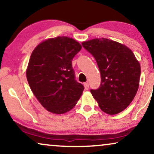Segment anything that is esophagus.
Returning a JSON list of instances; mask_svg holds the SVG:
<instances>
[{
	"mask_svg": "<svg viewBox=\"0 0 154 154\" xmlns=\"http://www.w3.org/2000/svg\"><path fill=\"white\" fill-rule=\"evenodd\" d=\"M84 87H85V89L86 90H88V88H89V84H88V83H84Z\"/></svg>",
	"mask_w": 154,
	"mask_h": 154,
	"instance_id": "1",
	"label": "esophagus"
}]
</instances>
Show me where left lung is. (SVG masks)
I'll return each instance as SVG.
<instances>
[{"label":"left lung","mask_w":154,"mask_h":154,"mask_svg":"<svg viewBox=\"0 0 154 154\" xmlns=\"http://www.w3.org/2000/svg\"><path fill=\"white\" fill-rule=\"evenodd\" d=\"M82 45L97 63L101 85L90 92L101 110L109 115L125 110L135 97L140 85L141 67L131 50L107 38H94Z\"/></svg>","instance_id":"left-lung-1"}]
</instances>
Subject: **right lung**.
Listing matches in <instances>:
<instances>
[{
    "mask_svg": "<svg viewBox=\"0 0 154 154\" xmlns=\"http://www.w3.org/2000/svg\"><path fill=\"white\" fill-rule=\"evenodd\" d=\"M82 46L72 38L58 36L40 43L33 50L26 74L31 91L49 112L64 114L81 97L83 85L75 80L72 60Z\"/></svg>",
    "mask_w": 154,
    "mask_h": 154,
    "instance_id": "add662e5",
    "label": "right lung"
}]
</instances>
